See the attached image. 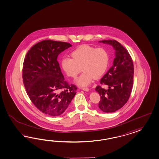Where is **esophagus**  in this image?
Listing matches in <instances>:
<instances>
[{"label":"esophagus","mask_w":159,"mask_h":159,"mask_svg":"<svg viewBox=\"0 0 159 159\" xmlns=\"http://www.w3.org/2000/svg\"><path fill=\"white\" fill-rule=\"evenodd\" d=\"M82 90L84 91H89V89L87 87H82Z\"/></svg>","instance_id":"obj_1"}]
</instances>
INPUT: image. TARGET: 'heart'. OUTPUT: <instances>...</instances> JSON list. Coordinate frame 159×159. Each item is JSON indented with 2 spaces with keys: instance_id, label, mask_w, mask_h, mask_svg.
<instances>
[{
  "instance_id": "heart-1",
  "label": "heart",
  "mask_w": 159,
  "mask_h": 159,
  "mask_svg": "<svg viewBox=\"0 0 159 159\" xmlns=\"http://www.w3.org/2000/svg\"><path fill=\"white\" fill-rule=\"evenodd\" d=\"M70 55L72 58L62 57L61 67L66 75L72 78L77 77L82 69L83 72L76 80L77 84L80 86H87L94 78L102 76L109 64L108 52L102 47L83 44L74 50Z\"/></svg>"
}]
</instances>
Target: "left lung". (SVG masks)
I'll list each match as a JSON object with an SVG mask.
<instances>
[{
    "mask_svg": "<svg viewBox=\"0 0 159 159\" xmlns=\"http://www.w3.org/2000/svg\"><path fill=\"white\" fill-rule=\"evenodd\" d=\"M99 42L112 45L116 50L113 66L100 80V83L107 85L108 89L101 86L95 88L101 96L99 108L102 112L111 113L123 107L129 98L133 85V61L129 52L117 41Z\"/></svg>",
    "mask_w": 159,
    "mask_h": 159,
    "instance_id": "obj_1",
    "label": "left lung"
}]
</instances>
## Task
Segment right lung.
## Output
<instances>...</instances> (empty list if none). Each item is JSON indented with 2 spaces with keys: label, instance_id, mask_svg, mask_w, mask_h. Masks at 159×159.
<instances>
[{
  "label": "right lung",
  "instance_id": "obj_1",
  "mask_svg": "<svg viewBox=\"0 0 159 159\" xmlns=\"http://www.w3.org/2000/svg\"><path fill=\"white\" fill-rule=\"evenodd\" d=\"M70 43L44 40L31 47L23 64L22 79L26 93L39 111L60 116L67 109L77 88L65 81L57 61Z\"/></svg>",
  "mask_w": 159,
  "mask_h": 159
}]
</instances>
